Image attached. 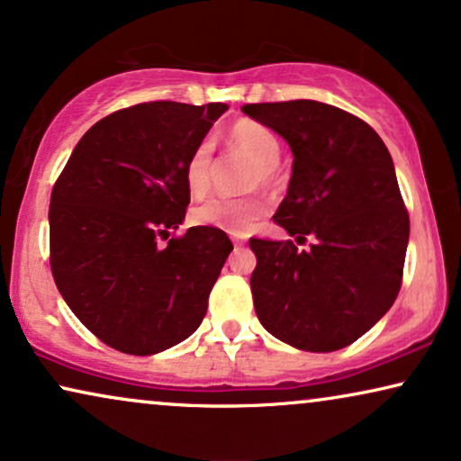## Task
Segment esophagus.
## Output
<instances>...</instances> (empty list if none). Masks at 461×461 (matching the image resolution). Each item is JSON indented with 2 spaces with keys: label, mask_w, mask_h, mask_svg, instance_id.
Instances as JSON below:
<instances>
[{
  "label": "esophagus",
  "mask_w": 461,
  "mask_h": 461,
  "mask_svg": "<svg viewBox=\"0 0 461 461\" xmlns=\"http://www.w3.org/2000/svg\"><path fill=\"white\" fill-rule=\"evenodd\" d=\"M231 242H234V247H242L244 244V236H231Z\"/></svg>",
  "instance_id": "esophagus-1"
}]
</instances>
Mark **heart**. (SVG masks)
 I'll list each match as a JSON object with an SVG mask.
<instances>
[{
	"instance_id": "b5f03b06",
	"label": "heart",
	"mask_w": 461,
	"mask_h": 461,
	"mask_svg": "<svg viewBox=\"0 0 461 461\" xmlns=\"http://www.w3.org/2000/svg\"><path fill=\"white\" fill-rule=\"evenodd\" d=\"M227 143L231 149L244 153L255 162L250 183L253 185L272 187L278 181V159H280V139L272 128L255 120H238L227 132ZM212 151L211 145L202 143L194 149L185 167V185L194 198H202L211 189ZM267 212L266 200L259 195L250 198H217L206 200L194 211V221L198 225L214 227L227 234L242 236Z\"/></svg>"
}]
</instances>
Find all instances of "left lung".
I'll return each instance as SVG.
<instances>
[{"label": "left lung", "mask_w": 461, "mask_h": 461, "mask_svg": "<svg viewBox=\"0 0 461 461\" xmlns=\"http://www.w3.org/2000/svg\"><path fill=\"white\" fill-rule=\"evenodd\" d=\"M242 112L286 140L293 175L274 219L291 240L250 238V291L259 322L305 352H333L363 337L401 291L409 214L379 134L318 101L255 103Z\"/></svg>", "instance_id": "8db88e82"}]
</instances>
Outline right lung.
Wrapping results in <instances>:
<instances>
[{
	"instance_id": "add662e5",
	"label": "right lung",
	"mask_w": 461,
	"mask_h": 461,
	"mask_svg": "<svg viewBox=\"0 0 461 461\" xmlns=\"http://www.w3.org/2000/svg\"><path fill=\"white\" fill-rule=\"evenodd\" d=\"M227 109L156 101L120 109L79 139L50 198V267L65 303L98 339L149 356L187 339L231 253L225 231L179 230L185 167Z\"/></svg>"
}]
</instances>
